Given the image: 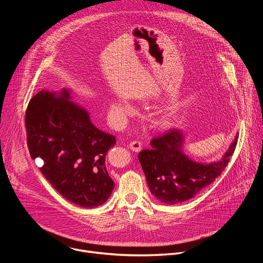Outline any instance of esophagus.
<instances>
[{"mask_svg":"<svg viewBox=\"0 0 263 263\" xmlns=\"http://www.w3.org/2000/svg\"><path fill=\"white\" fill-rule=\"evenodd\" d=\"M129 147L132 149V151H134V152H139L140 149H141V142L138 141V140L131 141L130 144H129Z\"/></svg>","mask_w":263,"mask_h":263,"instance_id":"34e87169","label":"esophagus"}]
</instances>
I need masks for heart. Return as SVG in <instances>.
<instances>
[{
	"mask_svg": "<svg viewBox=\"0 0 263 263\" xmlns=\"http://www.w3.org/2000/svg\"><path fill=\"white\" fill-rule=\"evenodd\" d=\"M110 110H111V114L115 115V116H124L127 115L130 112V107L128 105V103L124 100H117L114 101L110 105ZM163 126H168L170 122L167 120H164L162 122Z\"/></svg>",
	"mask_w": 263,
	"mask_h": 263,
	"instance_id": "obj_1",
	"label": "heart"
}]
</instances>
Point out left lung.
Masks as SVG:
<instances>
[{
    "label": "left lung",
    "mask_w": 263,
    "mask_h": 263,
    "mask_svg": "<svg viewBox=\"0 0 263 263\" xmlns=\"http://www.w3.org/2000/svg\"><path fill=\"white\" fill-rule=\"evenodd\" d=\"M237 138L238 134L219 161L210 163L196 162L183 153L184 135L181 130L173 129L153 138L152 147L138 154L151 194L167 205L194 198L228 165Z\"/></svg>",
    "instance_id": "left-lung-1"
}]
</instances>
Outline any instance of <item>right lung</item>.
<instances>
[{"label": "right lung", "mask_w": 263, "mask_h": 263, "mask_svg": "<svg viewBox=\"0 0 263 263\" xmlns=\"http://www.w3.org/2000/svg\"><path fill=\"white\" fill-rule=\"evenodd\" d=\"M70 99L63 88L41 90L30 100L27 143L31 158L43 160L41 172L63 198L93 208L104 204L115 189L105 156L117 141L95 127L88 112Z\"/></svg>", "instance_id": "1"}]
</instances>
